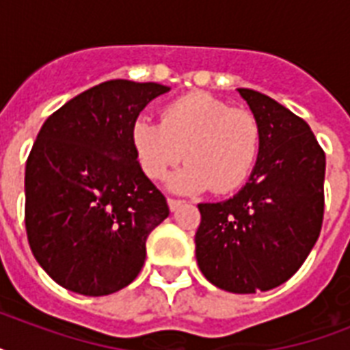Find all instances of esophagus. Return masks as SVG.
<instances>
[{
    "mask_svg": "<svg viewBox=\"0 0 350 350\" xmlns=\"http://www.w3.org/2000/svg\"><path fill=\"white\" fill-rule=\"evenodd\" d=\"M167 203H169V208L170 211H172V213H174L176 208L178 207H181V205H183V200H174V198H169V200H167Z\"/></svg>",
    "mask_w": 350,
    "mask_h": 350,
    "instance_id": "34e87169",
    "label": "esophagus"
}]
</instances>
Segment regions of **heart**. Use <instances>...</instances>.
Returning <instances> with one entry per match:
<instances>
[{
  "instance_id": "heart-1",
  "label": "heart",
  "mask_w": 350,
  "mask_h": 350,
  "mask_svg": "<svg viewBox=\"0 0 350 350\" xmlns=\"http://www.w3.org/2000/svg\"><path fill=\"white\" fill-rule=\"evenodd\" d=\"M131 142L150 180H163L185 156L189 163L170 178L181 192H230L245 183L260 150V125L249 111L230 109L207 92H189L161 109V120L137 118Z\"/></svg>"
}]
</instances>
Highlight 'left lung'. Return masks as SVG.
<instances>
[{"label": "left lung", "instance_id": "obj_1", "mask_svg": "<svg viewBox=\"0 0 350 350\" xmlns=\"http://www.w3.org/2000/svg\"><path fill=\"white\" fill-rule=\"evenodd\" d=\"M260 125L249 181L218 203H200V271L216 287L254 294L304 265L323 221L325 152L301 118L269 96L238 89Z\"/></svg>", "mask_w": 350, "mask_h": 350}]
</instances>
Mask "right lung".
Returning <instances> with one entry per match:
<instances>
[{
	"instance_id": "obj_1",
	"label": "right lung",
	"mask_w": 350,
	"mask_h": 350,
	"mask_svg": "<svg viewBox=\"0 0 350 350\" xmlns=\"http://www.w3.org/2000/svg\"><path fill=\"white\" fill-rule=\"evenodd\" d=\"M159 83L112 79L85 90L41 126L25 169L32 254L67 291L107 296L136 280L147 238L169 205L143 174L132 123Z\"/></svg>"
}]
</instances>
